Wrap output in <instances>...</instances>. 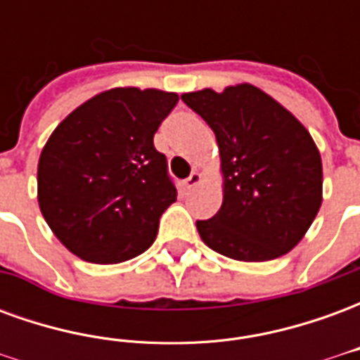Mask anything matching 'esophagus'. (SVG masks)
I'll return each mask as SVG.
<instances>
[{"mask_svg": "<svg viewBox=\"0 0 360 360\" xmlns=\"http://www.w3.org/2000/svg\"><path fill=\"white\" fill-rule=\"evenodd\" d=\"M200 183H202V173L196 172L195 169V172L191 173L187 179H185V188H188V191H191V188H195L196 185H200Z\"/></svg>", "mask_w": 360, "mask_h": 360, "instance_id": "obj_1", "label": "esophagus"}]
</instances>
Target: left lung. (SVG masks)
<instances>
[{
    "instance_id": "left-lung-1",
    "label": "left lung",
    "mask_w": 360,
    "mask_h": 360,
    "mask_svg": "<svg viewBox=\"0 0 360 360\" xmlns=\"http://www.w3.org/2000/svg\"><path fill=\"white\" fill-rule=\"evenodd\" d=\"M210 125L219 148L224 202L196 221L212 250L241 262L287 255L322 204V160L293 113L249 82L181 96Z\"/></svg>"
}]
</instances>
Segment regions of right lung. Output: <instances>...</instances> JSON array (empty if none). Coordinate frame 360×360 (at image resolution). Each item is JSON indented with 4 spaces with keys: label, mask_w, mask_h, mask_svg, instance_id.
<instances>
[{
    "label": "right lung",
    "mask_w": 360,
    "mask_h": 360,
    "mask_svg": "<svg viewBox=\"0 0 360 360\" xmlns=\"http://www.w3.org/2000/svg\"><path fill=\"white\" fill-rule=\"evenodd\" d=\"M177 100L175 92L117 86L56 127L38 160V204L67 250L119 264L154 243L160 216L177 200L154 134Z\"/></svg>",
    "instance_id": "1"
}]
</instances>
